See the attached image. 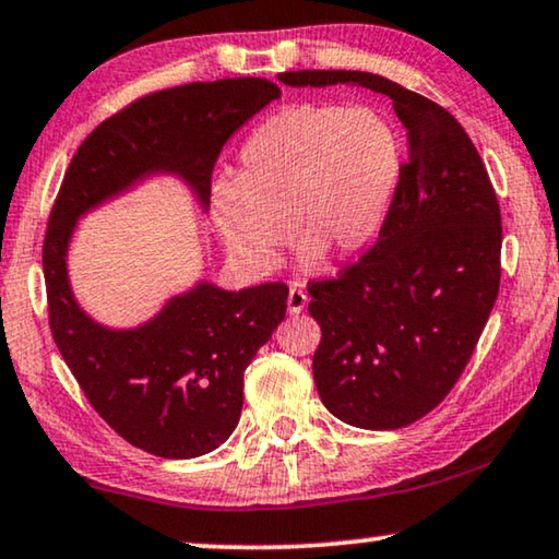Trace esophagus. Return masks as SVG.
<instances>
[{"label":"esophagus","mask_w":559,"mask_h":559,"mask_svg":"<svg viewBox=\"0 0 559 559\" xmlns=\"http://www.w3.org/2000/svg\"><path fill=\"white\" fill-rule=\"evenodd\" d=\"M308 306V294L301 283H294V286L288 288V313L290 316H298Z\"/></svg>","instance_id":"obj_1"}]
</instances>
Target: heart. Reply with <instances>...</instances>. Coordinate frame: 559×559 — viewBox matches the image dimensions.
I'll return each mask as SVG.
<instances>
[{
  "instance_id": "b5f03b06",
  "label": "heart",
  "mask_w": 559,
  "mask_h": 559,
  "mask_svg": "<svg viewBox=\"0 0 559 559\" xmlns=\"http://www.w3.org/2000/svg\"><path fill=\"white\" fill-rule=\"evenodd\" d=\"M399 175V140L377 110L298 103L243 140L233 180L207 195L213 228L240 271L265 276L296 240L329 258L369 243Z\"/></svg>"
}]
</instances>
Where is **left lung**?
Returning a JSON list of instances; mask_svg holds the SVG:
<instances>
[{
    "instance_id": "8db88e82",
    "label": "left lung",
    "mask_w": 559,
    "mask_h": 559,
    "mask_svg": "<svg viewBox=\"0 0 559 559\" xmlns=\"http://www.w3.org/2000/svg\"><path fill=\"white\" fill-rule=\"evenodd\" d=\"M288 87L359 85L394 99L409 130L377 246L336 278L308 286L321 326L319 396L359 429H399L429 414L462 377L499 294L502 215L485 163L444 107L381 74L298 70Z\"/></svg>"
}]
</instances>
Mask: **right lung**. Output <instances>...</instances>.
Returning a JSON list of instances; mask_svg holds the SVG:
<instances>
[{
  "label": "right lung",
  "mask_w": 559,
  "mask_h": 559,
  "mask_svg": "<svg viewBox=\"0 0 559 559\" xmlns=\"http://www.w3.org/2000/svg\"><path fill=\"white\" fill-rule=\"evenodd\" d=\"M278 97L269 80L236 78L135 99L80 145L49 215L41 269L55 344L95 412L132 447L165 460H193L233 435L243 371L286 319L288 288L226 290L195 281L153 319L112 329L74 298L67 269L74 228L157 175L180 178L205 213L223 145Z\"/></svg>",
  "instance_id": "add662e5"
}]
</instances>
